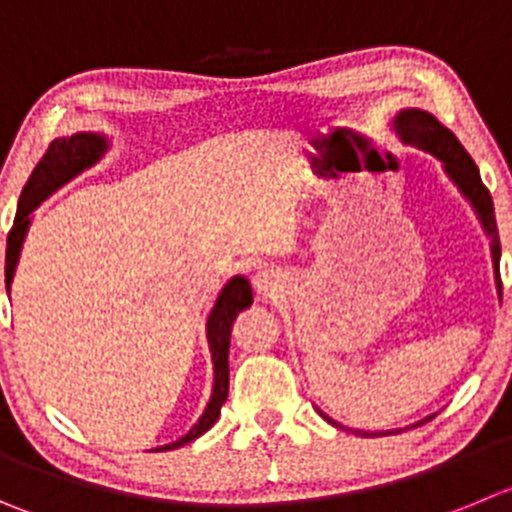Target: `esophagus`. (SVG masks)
Returning <instances> with one entry per match:
<instances>
[{
    "label": "esophagus",
    "instance_id": "34e87169",
    "mask_svg": "<svg viewBox=\"0 0 512 512\" xmlns=\"http://www.w3.org/2000/svg\"><path fill=\"white\" fill-rule=\"evenodd\" d=\"M253 286H256V291H259V294L271 296L281 289V279L274 269H264L253 276Z\"/></svg>",
    "mask_w": 512,
    "mask_h": 512
}]
</instances>
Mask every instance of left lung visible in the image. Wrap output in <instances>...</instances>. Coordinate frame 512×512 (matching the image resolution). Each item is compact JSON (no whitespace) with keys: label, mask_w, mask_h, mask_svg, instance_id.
Masks as SVG:
<instances>
[{"label":"left lung","mask_w":512,"mask_h":512,"mask_svg":"<svg viewBox=\"0 0 512 512\" xmlns=\"http://www.w3.org/2000/svg\"><path fill=\"white\" fill-rule=\"evenodd\" d=\"M397 130L407 143H415L417 148L427 150V153H432L435 158H440L442 163H445V170L450 173V178L457 183V188L470 198L475 211L483 218V226L488 228V233L493 236L495 279H498V289H503V281H500V238L498 223H495L493 198H490V191L485 188L483 180H480L478 165L472 163V158L467 155V150L462 148L460 140H457L440 120L432 118L430 113H422V110H405V113L397 118ZM324 420L332 422L326 415ZM427 420H432V417H427ZM422 422H417V425H422ZM332 425H337V422H332ZM359 435H394V432H359Z\"/></svg>","instance_id":"8db88e82"}]
</instances>
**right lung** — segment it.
Returning a JSON list of instances; mask_svg holds the SVG:
<instances>
[{
	"instance_id": "right-lung-1",
	"label": "right lung",
	"mask_w": 512,
	"mask_h": 512,
	"mask_svg": "<svg viewBox=\"0 0 512 512\" xmlns=\"http://www.w3.org/2000/svg\"><path fill=\"white\" fill-rule=\"evenodd\" d=\"M105 150V140L95 133H80L72 135V138H57L52 140L50 148L45 150L42 160L34 165L32 175L24 183L22 196H19L17 216H14V226L7 236V266H4V276H7V291L12 284L14 266L19 259V248H22L24 233L29 226V213L34 211V206L42 201V198L50 196L55 188H60L62 183L72 178V175L80 173L82 168L95 163L100 158V153ZM253 301L251 284H248L243 276H236L226 284V289L218 296L216 306H213L211 316H208V344H211L213 354V394L211 402H208L206 412H203L201 420L193 425V430L186 437L170 442V445L158 447V450H175L180 445H188L196 437H201L203 432L211 430L213 422L221 415V407L228 397V344H231V326L236 321V316L243 309H248Z\"/></svg>"
}]
</instances>
